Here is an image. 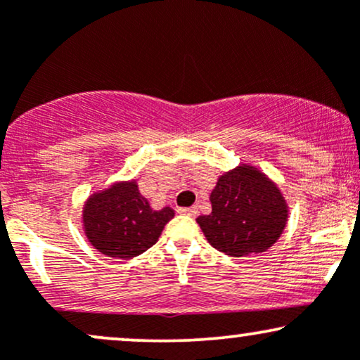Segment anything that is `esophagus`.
Instances as JSON below:
<instances>
[{"instance_id":"1","label":"esophagus","mask_w":360,"mask_h":360,"mask_svg":"<svg viewBox=\"0 0 360 360\" xmlns=\"http://www.w3.org/2000/svg\"><path fill=\"white\" fill-rule=\"evenodd\" d=\"M177 212H179L181 214H188V217L194 218L198 214V208L196 206H189V208H179Z\"/></svg>"}]
</instances>
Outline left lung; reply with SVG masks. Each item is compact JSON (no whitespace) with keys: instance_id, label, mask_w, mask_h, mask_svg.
<instances>
[{"instance_id":"1","label":"left lung","mask_w":360,"mask_h":360,"mask_svg":"<svg viewBox=\"0 0 360 360\" xmlns=\"http://www.w3.org/2000/svg\"><path fill=\"white\" fill-rule=\"evenodd\" d=\"M210 201L212 213L196 221L206 240L230 257L267 250L288 220V205L278 186L245 164L218 179Z\"/></svg>"}]
</instances>
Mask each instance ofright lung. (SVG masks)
Returning a JSON list of instances; mask_svg holds the SVG:
<instances>
[{"instance_id": "add662e5", "label": "right lung", "mask_w": 360, "mask_h": 360, "mask_svg": "<svg viewBox=\"0 0 360 360\" xmlns=\"http://www.w3.org/2000/svg\"><path fill=\"white\" fill-rule=\"evenodd\" d=\"M172 217L174 212L169 206L159 212L152 210L135 181L94 193L82 210L88 240L101 254L115 259H131L150 249Z\"/></svg>"}]
</instances>
